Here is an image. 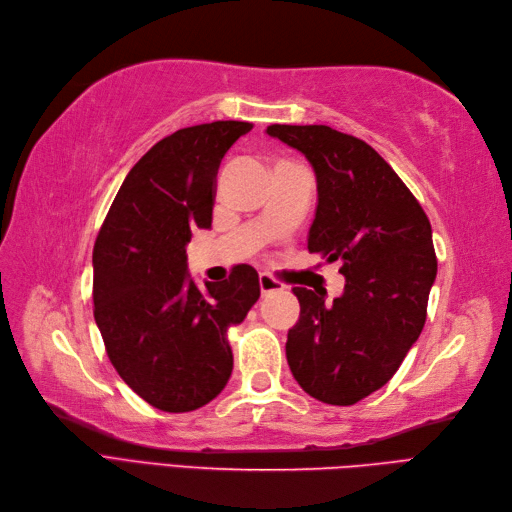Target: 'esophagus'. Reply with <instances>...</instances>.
Segmentation results:
<instances>
[{"instance_id":"1","label":"esophagus","mask_w":512,"mask_h":512,"mask_svg":"<svg viewBox=\"0 0 512 512\" xmlns=\"http://www.w3.org/2000/svg\"><path fill=\"white\" fill-rule=\"evenodd\" d=\"M259 289H261V295H270V293H280L285 289V285L278 283V280H274L268 274H261L259 276Z\"/></svg>"}]
</instances>
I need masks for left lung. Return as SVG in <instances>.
<instances>
[{
  "label": "left lung",
  "mask_w": 512,
  "mask_h": 512,
  "mask_svg": "<svg viewBox=\"0 0 512 512\" xmlns=\"http://www.w3.org/2000/svg\"><path fill=\"white\" fill-rule=\"evenodd\" d=\"M268 136L310 161L319 204L308 251L340 259L344 293L293 287L300 321L287 361L319 402L351 406L398 372L427 317L438 261L432 225L417 197L370 144L327 125H270Z\"/></svg>",
  "instance_id": "left-lung-1"
}]
</instances>
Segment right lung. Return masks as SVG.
<instances>
[{
	"label": "right lung",
	"instance_id": "1",
	"mask_svg": "<svg viewBox=\"0 0 512 512\" xmlns=\"http://www.w3.org/2000/svg\"><path fill=\"white\" fill-rule=\"evenodd\" d=\"M251 129L214 121L159 140L125 176L93 246V315L106 353L159 410L217 398L234 368L227 329L259 300L251 266L206 289L187 272L191 234L212 223L221 159Z\"/></svg>",
	"mask_w": 512,
	"mask_h": 512
}]
</instances>
